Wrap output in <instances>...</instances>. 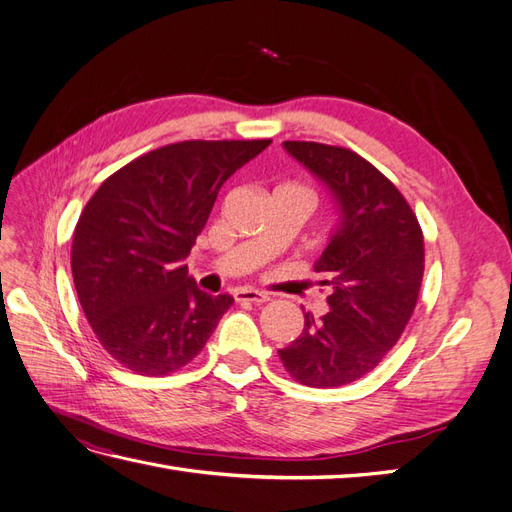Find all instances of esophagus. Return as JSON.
Here are the masks:
<instances>
[{
    "label": "esophagus",
    "mask_w": 512,
    "mask_h": 512,
    "mask_svg": "<svg viewBox=\"0 0 512 512\" xmlns=\"http://www.w3.org/2000/svg\"><path fill=\"white\" fill-rule=\"evenodd\" d=\"M235 299L237 301H250V303H267L271 297L267 292H260L254 288H239L235 292Z\"/></svg>",
    "instance_id": "esophagus-1"
}]
</instances>
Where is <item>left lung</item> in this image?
<instances>
[{"label": "left lung", "mask_w": 512, "mask_h": 512, "mask_svg": "<svg viewBox=\"0 0 512 512\" xmlns=\"http://www.w3.org/2000/svg\"><path fill=\"white\" fill-rule=\"evenodd\" d=\"M284 149L329 190L337 224L314 271L329 312L305 314L303 333L280 350L288 374L314 389L369 374L404 333L423 282L425 245L406 198L359 153L305 141Z\"/></svg>", "instance_id": "left-lung-1"}]
</instances>
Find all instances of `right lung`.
Wrapping results in <instances>:
<instances>
[{"mask_svg":"<svg viewBox=\"0 0 512 512\" xmlns=\"http://www.w3.org/2000/svg\"><path fill=\"white\" fill-rule=\"evenodd\" d=\"M271 141H183L153 149L89 198L72 277L104 350L141 376H166L205 348L230 294H207L188 258L226 179Z\"/></svg>","mask_w":512,"mask_h":512,"instance_id":"right-lung-1","label":"right lung"}]
</instances>
